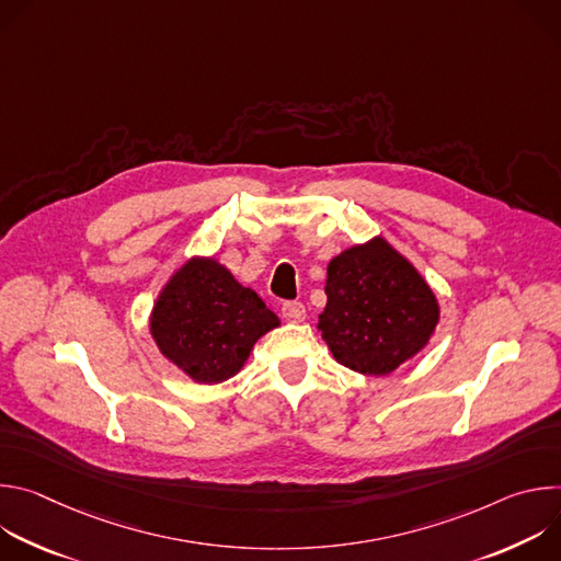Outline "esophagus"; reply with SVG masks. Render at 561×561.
<instances>
[{"label":"esophagus","mask_w":561,"mask_h":561,"mask_svg":"<svg viewBox=\"0 0 561 561\" xmlns=\"http://www.w3.org/2000/svg\"><path fill=\"white\" fill-rule=\"evenodd\" d=\"M282 314L288 319V322H301V319L306 317V308L301 301H284Z\"/></svg>","instance_id":"1"}]
</instances>
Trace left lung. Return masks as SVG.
<instances>
[{
  "label": "left lung",
  "mask_w": 561,
  "mask_h": 561,
  "mask_svg": "<svg viewBox=\"0 0 561 561\" xmlns=\"http://www.w3.org/2000/svg\"><path fill=\"white\" fill-rule=\"evenodd\" d=\"M319 331L335 359L364 375H388L433 335L439 306L420 273L383 239L329 264Z\"/></svg>",
  "instance_id": "8db88e82"
}]
</instances>
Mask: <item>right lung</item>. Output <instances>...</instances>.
I'll return each instance as SVG.
<instances>
[{"instance_id": "add662e5", "label": "right lung", "mask_w": 561, "mask_h": 561, "mask_svg": "<svg viewBox=\"0 0 561 561\" xmlns=\"http://www.w3.org/2000/svg\"><path fill=\"white\" fill-rule=\"evenodd\" d=\"M279 327L255 290L213 260H191L159 295L150 331L173 364L199 383L232 377L253 344Z\"/></svg>"}]
</instances>
